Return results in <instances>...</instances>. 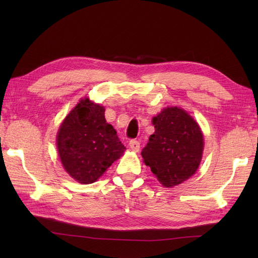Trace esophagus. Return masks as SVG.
<instances>
[{
  "instance_id": "obj_1",
  "label": "esophagus",
  "mask_w": 258,
  "mask_h": 258,
  "mask_svg": "<svg viewBox=\"0 0 258 258\" xmlns=\"http://www.w3.org/2000/svg\"><path fill=\"white\" fill-rule=\"evenodd\" d=\"M130 145V149L134 151V152H139L140 151V142L139 141H135V140H132L128 143Z\"/></svg>"
}]
</instances>
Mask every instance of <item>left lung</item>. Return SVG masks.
<instances>
[{
    "mask_svg": "<svg viewBox=\"0 0 258 258\" xmlns=\"http://www.w3.org/2000/svg\"><path fill=\"white\" fill-rule=\"evenodd\" d=\"M152 122L155 132L142 150V157L163 186L173 187L199 168L204 149L203 133L196 120L176 106L164 108Z\"/></svg>",
    "mask_w": 258,
    "mask_h": 258,
    "instance_id": "obj_1",
    "label": "left lung"
}]
</instances>
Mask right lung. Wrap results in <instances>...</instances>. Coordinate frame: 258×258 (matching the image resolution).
<instances>
[{
  "label": "right lung",
  "instance_id": "add662e5",
  "mask_svg": "<svg viewBox=\"0 0 258 258\" xmlns=\"http://www.w3.org/2000/svg\"><path fill=\"white\" fill-rule=\"evenodd\" d=\"M105 108L82 98L64 118L56 144L63 167L81 184H92L123 155L125 146L106 123Z\"/></svg>",
  "mask_w": 258,
  "mask_h": 258
}]
</instances>
